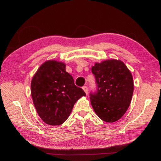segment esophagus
<instances>
[{
  "label": "esophagus",
  "mask_w": 161,
  "mask_h": 161,
  "mask_svg": "<svg viewBox=\"0 0 161 161\" xmlns=\"http://www.w3.org/2000/svg\"><path fill=\"white\" fill-rule=\"evenodd\" d=\"M82 89H83V90L84 91V92H85L86 94H88V87H87L86 86H84L82 87Z\"/></svg>",
  "instance_id": "esophagus-1"
}]
</instances>
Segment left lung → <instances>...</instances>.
I'll return each mask as SVG.
<instances>
[{"mask_svg": "<svg viewBox=\"0 0 161 161\" xmlns=\"http://www.w3.org/2000/svg\"><path fill=\"white\" fill-rule=\"evenodd\" d=\"M97 90L90 92L95 113L106 122L118 121L126 113L133 92V77L123 62L109 59L92 67Z\"/></svg>", "mask_w": 161, "mask_h": 161, "instance_id": "obj_1", "label": "left lung"}]
</instances>
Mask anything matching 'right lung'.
<instances>
[{"label":"right lung","mask_w":161,"mask_h":161,"mask_svg":"<svg viewBox=\"0 0 161 161\" xmlns=\"http://www.w3.org/2000/svg\"><path fill=\"white\" fill-rule=\"evenodd\" d=\"M65 64L55 60L43 63L31 81V95L38 115L49 125H61L66 121L76 102L86 96L75 84Z\"/></svg>","instance_id":"add662e5"}]
</instances>
